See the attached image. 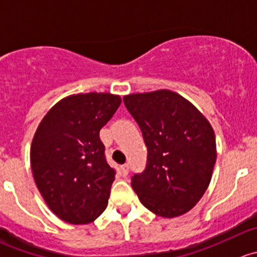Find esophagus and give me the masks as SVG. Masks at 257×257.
Here are the masks:
<instances>
[{
	"mask_svg": "<svg viewBox=\"0 0 257 257\" xmlns=\"http://www.w3.org/2000/svg\"><path fill=\"white\" fill-rule=\"evenodd\" d=\"M128 173H129V166L128 164H123V166H121V174H123L124 177H126L128 176Z\"/></svg>",
	"mask_w": 257,
	"mask_h": 257,
	"instance_id": "34e87169",
	"label": "esophagus"
}]
</instances>
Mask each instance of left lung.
Wrapping results in <instances>:
<instances>
[{"label":"left lung","instance_id":"obj_1","mask_svg":"<svg viewBox=\"0 0 257 257\" xmlns=\"http://www.w3.org/2000/svg\"><path fill=\"white\" fill-rule=\"evenodd\" d=\"M123 100L148 148L146 171L132 177V187L154 215H184L212 178L217 152L210 121L191 101L167 89L129 94Z\"/></svg>","mask_w":257,"mask_h":257}]
</instances>
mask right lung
<instances>
[{"label": "right lung", "instance_id": "1", "mask_svg": "<svg viewBox=\"0 0 257 257\" xmlns=\"http://www.w3.org/2000/svg\"><path fill=\"white\" fill-rule=\"evenodd\" d=\"M121 103L110 93L74 94L42 118L31 143L35 183L50 210L71 225H85L108 206L115 171L106 163L100 129Z\"/></svg>", "mask_w": 257, "mask_h": 257}]
</instances>
